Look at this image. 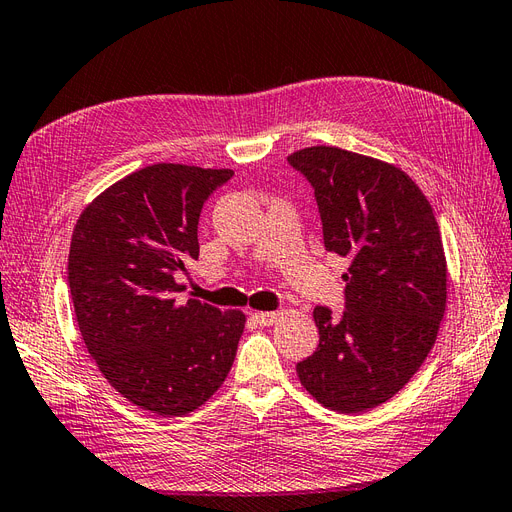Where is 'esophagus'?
<instances>
[{"label":"esophagus","mask_w":512,"mask_h":512,"mask_svg":"<svg viewBox=\"0 0 512 512\" xmlns=\"http://www.w3.org/2000/svg\"><path fill=\"white\" fill-rule=\"evenodd\" d=\"M282 314L280 312H256L254 314V320L258 324H262V327H271V324L277 322V318H280Z\"/></svg>","instance_id":"1"}]
</instances>
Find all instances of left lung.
<instances>
[{
  "mask_svg": "<svg viewBox=\"0 0 512 512\" xmlns=\"http://www.w3.org/2000/svg\"><path fill=\"white\" fill-rule=\"evenodd\" d=\"M288 162L312 183L327 252L350 258L346 312L314 309L320 344L297 374L322 406L365 412L404 389L436 344L446 309L440 226L393 164L324 145Z\"/></svg>",
  "mask_w": 512,
  "mask_h": 512,
  "instance_id": "obj_1",
  "label": "left lung"
}]
</instances>
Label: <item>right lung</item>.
Here are the masks:
<instances>
[{
    "label": "right lung",
    "mask_w": 512,
    "mask_h": 512,
    "mask_svg": "<svg viewBox=\"0 0 512 512\" xmlns=\"http://www.w3.org/2000/svg\"><path fill=\"white\" fill-rule=\"evenodd\" d=\"M230 168L153 164L106 188L72 232L68 284L87 352L130 404L181 416L220 389L245 314L188 299L175 275L198 260V218Z\"/></svg>",
    "instance_id": "right-lung-1"
}]
</instances>
